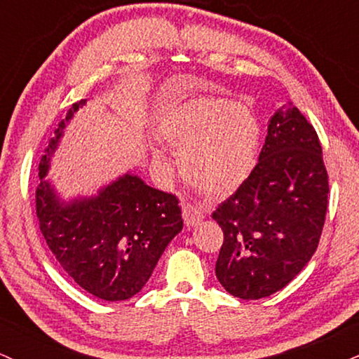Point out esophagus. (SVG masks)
<instances>
[{"label": "esophagus", "mask_w": 359, "mask_h": 359, "mask_svg": "<svg viewBox=\"0 0 359 359\" xmlns=\"http://www.w3.org/2000/svg\"><path fill=\"white\" fill-rule=\"evenodd\" d=\"M181 208H183V218L188 229H191V226L198 225V223L203 220V213H201L196 206L189 203H181Z\"/></svg>", "instance_id": "34e87169"}]
</instances>
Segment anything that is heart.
Segmentation results:
<instances>
[{
	"label": "heart",
	"mask_w": 359,
	"mask_h": 359,
	"mask_svg": "<svg viewBox=\"0 0 359 359\" xmlns=\"http://www.w3.org/2000/svg\"><path fill=\"white\" fill-rule=\"evenodd\" d=\"M154 136L180 151V170L191 187L210 196L237 191L255 170L260 122L250 107L213 97H198L161 112ZM153 163L170 171L161 146H151Z\"/></svg>",
	"instance_id": "obj_1"
}]
</instances>
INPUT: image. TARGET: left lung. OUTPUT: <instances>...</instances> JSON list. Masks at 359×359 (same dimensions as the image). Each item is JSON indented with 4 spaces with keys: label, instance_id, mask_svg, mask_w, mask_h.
I'll return each instance as SVG.
<instances>
[{
    "label": "left lung",
    "instance_id": "obj_1",
    "mask_svg": "<svg viewBox=\"0 0 359 359\" xmlns=\"http://www.w3.org/2000/svg\"><path fill=\"white\" fill-rule=\"evenodd\" d=\"M327 193L318 134L287 102L269 119L250 178L212 215L223 230L215 273L226 292L262 299L284 289L318 248Z\"/></svg>",
    "mask_w": 359,
    "mask_h": 359
}]
</instances>
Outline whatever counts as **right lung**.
Here are the masks:
<instances>
[{
	"label": "right lung",
	"instance_id": "1",
	"mask_svg": "<svg viewBox=\"0 0 359 359\" xmlns=\"http://www.w3.org/2000/svg\"><path fill=\"white\" fill-rule=\"evenodd\" d=\"M87 99L67 112L40 161L36 217L55 259L83 290L126 301L146 285L168 243L183 230L176 196L124 172L95 195L63 198L46 178L65 128Z\"/></svg>",
	"mask_w": 359,
	"mask_h": 359
}]
</instances>
